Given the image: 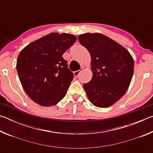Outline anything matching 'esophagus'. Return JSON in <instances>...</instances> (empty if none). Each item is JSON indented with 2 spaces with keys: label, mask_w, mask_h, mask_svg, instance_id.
<instances>
[{
  "label": "esophagus",
  "mask_w": 153,
  "mask_h": 153,
  "mask_svg": "<svg viewBox=\"0 0 153 153\" xmlns=\"http://www.w3.org/2000/svg\"><path fill=\"white\" fill-rule=\"evenodd\" d=\"M82 71V69H80V70H78V71H74V76L76 77H77L79 76V73Z\"/></svg>",
  "instance_id": "obj_1"
}]
</instances>
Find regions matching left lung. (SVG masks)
<instances>
[{
  "instance_id": "1",
  "label": "left lung",
  "mask_w": 153,
  "mask_h": 153,
  "mask_svg": "<svg viewBox=\"0 0 153 153\" xmlns=\"http://www.w3.org/2000/svg\"><path fill=\"white\" fill-rule=\"evenodd\" d=\"M78 40L91 56L92 77L83 84L88 99L96 107H110L123 97L130 84L132 56L123 46L101 33H84Z\"/></svg>"
}]
</instances>
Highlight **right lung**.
<instances>
[{
	"mask_svg": "<svg viewBox=\"0 0 153 153\" xmlns=\"http://www.w3.org/2000/svg\"><path fill=\"white\" fill-rule=\"evenodd\" d=\"M76 39L73 34L51 33L20 52L17 71L23 88L33 101L50 107L66 95L74 75L63 55Z\"/></svg>",
	"mask_w": 153,
	"mask_h": 153,
	"instance_id": "1",
	"label": "right lung"
}]
</instances>
